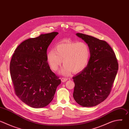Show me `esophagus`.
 Returning a JSON list of instances; mask_svg holds the SVG:
<instances>
[{
  "instance_id": "1",
  "label": "esophagus",
  "mask_w": 129,
  "mask_h": 129,
  "mask_svg": "<svg viewBox=\"0 0 129 129\" xmlns=\"http://www.w3.org/2000/svg\"><path fill=\"white\" fill-rule=\"evenodd\" d=\"M67 78H61V81L62 82H66V81H67Z\"/></svg>"
}]
</instances>
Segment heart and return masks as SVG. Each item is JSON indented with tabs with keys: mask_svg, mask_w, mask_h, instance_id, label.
<instances>
[{
	"mask_svg": "<svg viewBox=\"0 0 129 129\" xmlns=\"http://www.w3.org/2000/svg\"><path fill=\"white\" fill-rule=\"evenodd\" d=\"M47 60L51 68L57 71L62 63L61 73L68 76L72 71L77 73L85 69L90 57V49L84 42H63L58 44L54 50L47 53Z\"/></svg>",
	"mask_w": 129,
	"mask_h": 129,
	"instance_id": "1",
	"label": "heart"
}]
</instances>
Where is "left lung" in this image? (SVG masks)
Instances as JSON below:
<instances>
[{
    "label": "left lung",
    "instance_id": "obj_1",
    "mask_svg": "<svg viewBox=\"0 0 129 129\" xmlns=\"http://www.w3.org/2000/svg\"><path fill=\"white\" fill-rule=\"evenodd\" d=\"M76 35L88 44L90 57L85 69L72 78L75 84L73 99L83 107L95 106L109 95L118 64L114 51L106 41L81 33Z\"/></svg>",
    "mask_w": 129,
    "mask_h": 129
}]
</instances>
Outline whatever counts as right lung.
<instances>
[{
  "mask_svg": "<svg viewBox=\"0 0 129 129\" xmlns=\"http://www.w3.org/2000/svg\"><path fill=\"white\" fill-rule=\"evenodd\" d=\"M59 33L42 34L22 42L15 50L10 73L15 93L21 101L34 108L47 106L53 100L61 80L47 62V49Z\"/></svg>",
  "mask_w": 129,
  "mask_h": 129,
  "instance_id": "obj_1",
  "label": "right lung"
}]
</instances>
